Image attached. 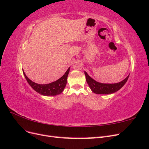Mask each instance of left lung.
<instances>
[{"label":"left lung","instance_id":"left-lung-1","mask_svg":"<svg viewBox=\"0 0 149 149\" xmlns=\"http://www.w3.org/2000/svg\"><path fill=\"white\" fill-rule=\"evenodd\" d=\"M84 74L86 76V79L87 83L89 85L90 89H91V91L94 93L99 94H112L119 91L127 82L129 76V75H128L127 78L118 83L106 84L101 83L96 81L90 77L86 71H84Z\"/></svg>","mask_w":149,"mask_h":149}]
</instances>
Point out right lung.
Here are the masks:
<instances>
[{
    "label": "right lung",
    "instance_id": "obj_1",
    "mask_svg": "<svg viewBox=\"0 0 149 149\" xmlns=\"http://www.w3.org/2000/svg\"><path fill=\"white\" fill-rule=\"evenodd\" d=\"M70 72V68L67 70L64 75L55 81L46 84H40L36 83L32 81H31L27 76H26L25 72L23 71L24 74L25 79L30 84V86L36 92L42 94L43 96H56L58 94H61L66 86L67 83L68 75Z\"/></svg>",
    "mask_w": 149,
    "mask_h": 149
}]
</instances>
